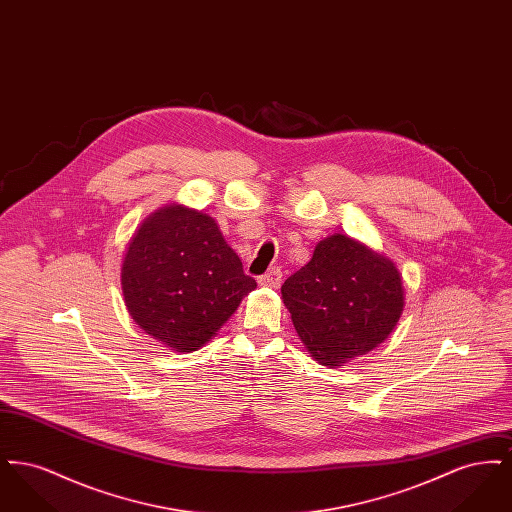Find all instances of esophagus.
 Returning a JSON list of instances; mask_svg holds the SVG:
<instances>
[{
	"label": "esophagus",
	"mask_w": 512,
	"mask_h": 512,
	"mask_svg": "<svg viewBox=\"0 0 512 512\" xmlns=\"http://www.w3.org/2000/svg\"><path fill=\"white\" fill-rule=\"evenodd\" d=\"M282 282V268H270L263 276H259V284L261 286H268V288H278Z\"/></svg>",
	"instance_id": "1"
}]
</instances>
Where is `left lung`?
<instances>
[{
	"label": "left lung",
	"mask_w": 512,
	"mask_h": 512,
	"mask_svg": "<svg viewBox=\"0 0 512 512\" xmlns=\"http://www.w3.org/2000/svg\"><path fill=\"white\" fill-rule=\"evenodd\" d=\"M390 259L347 236H330L282 286L293 326L320 365L340 366L386 340L403 313Z\"/></svg>",
	"instance_id": "left-lung-1"
}]
</instances>
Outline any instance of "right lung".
Returning a JSON list of instances; mask_svg holds the SVG:
<instances>
[{
    "label": "right lung",
    "instance_id": "right-lung-1",
    "mask_svg": "<svg viewBox=\"0 0 512 512\" xmlns=\"http://www.w3.org/2000/svg\"><path fill=\"white\" fill-rule=\"evenodd\" d=\"M124 303L155 340L190 353L257 288L209 215L169 205L142 222L121 268Z\"/></svg>",
    "mask_w": 512,
    "mask_h": 512
}]
</instances>
